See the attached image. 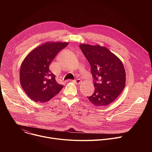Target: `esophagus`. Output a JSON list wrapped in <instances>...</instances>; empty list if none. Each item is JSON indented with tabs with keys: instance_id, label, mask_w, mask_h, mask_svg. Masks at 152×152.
<instances>
[{
	"instance_id": "34e87169",
	"label": "esophagus",
	"mask_w": 152,
	"mask_h": 152,
	"mask_svg": "<svg viewBox=\"0 0 152 152\" xmlns=\"http://www.w3.org/2000/svg\"><path fill=\"white\" fill-rule=\"evenodd\" d=\"M74 82H75L76 84H80L82 83V80L80 79H76L75 80H73Z\"/></svg>"
}]
</instances>
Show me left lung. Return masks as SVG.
<instances>
[{"label": "left lung", "instance_id": "left-lung-1", "mask_svg": "<svg viewBox=\"0 0 152 152\" xmlns=\"http://www.w3.org/2000/svg\"><path fill=\"white\" fill-rule=\"evenodd\" d=\"M80 48L91 66L94 92L88 100L97 106H107L123 91L126 73L121 60L105 47L81 44Z\"/></svg>", "mask_w": 152, "mask_h": 152}]
</instances>
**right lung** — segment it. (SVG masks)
I'll return each instance as SVG.
<instances>
[{
  "label": "right lung",
  "mask_w": 152,
  "mask_h": 152,
  "mask_svg": "<svg viewBox=\"0 0 152 152\" xmlns=\"http://www.w3.org/2000/svg\"><path fill=\"white\" fill-rule=\"evenodd\" d=\"M69 42H48L31 51L21 65L20 80L26 94L36 102L45 103L58 94L63 88L49 70L50 64Z\"/></svg>",
  "instance_id": "obj_1"
}]
</instances>
